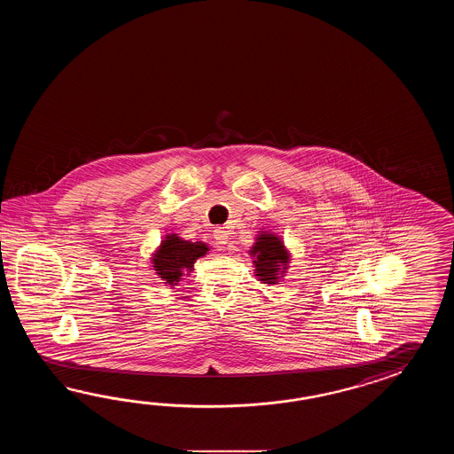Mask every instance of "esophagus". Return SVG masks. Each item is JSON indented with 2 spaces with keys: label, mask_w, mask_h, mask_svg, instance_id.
Listing matches in <instances>:
<instances>
[{
  "label": "esophagus",
  "mask_w": 454,
  "mask_h": 454,
  "mask_svg": "<svg viewBox=\"0 0 454 454\" xmlns=\"http://www.w3.org/2000/svg\"><path fill=\"white\" fill-rule=\"evenodd\" d=\"M214 239L221 247H225L227 241H229V231H225L223 227H219V229H215V231H214Z\"/></svg>",
  "instance_id": "1"
}]
</instances>
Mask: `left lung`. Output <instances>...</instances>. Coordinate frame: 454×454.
Segmentation results:
<instances>
[{
  "label": "left lung",
  "mask_w": 454,
  "mask_h": 454,
  "mask_svg": "<svg viewBox=\"0 0 454 454\" xmlns=\"http://www.w3.org/2000/svg\"><path fill=\"white\" fill-rule=\"evenodd\" d=\"M248 253L254 264V276L262 284H278L289 270V250L276 233L260 231Z\"/></svg>",
  "instance_id": "8db88e82"
}]
</instances>
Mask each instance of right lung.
Listing matches in <instances>:
<instances>
[{
  "label": "right lung",
  "mask_w": 454,
  "mask_h": 454,
  "mask_svg": "<svg viewBox=\"0 0 454 454\" xmlns=\"http://www.w3.org/2000/svg\"><path fill=\"white\" fill-rule=\"evenodd\" d=\"M209 251L203 241H188L180 239L176 233L165 235L159 248L153 253V268L155 274L164 280L165 286H175L184 279V274L190 276L194 270V262Z\"/></svg>",
  "instance_id": "right-lung-1"
}]
</instances>
